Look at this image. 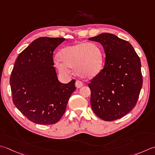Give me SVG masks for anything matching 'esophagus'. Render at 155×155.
Segmentation results:
<instances>
[{"label": "esophagus", "mask_w": 155, "mask_h": 155, "mask_svg": "<svg viewBox=\"0 0 155 155\" xmlns=\"http://www.w3.org/2000/svg\"><path fill=\"white\" fill-rule=\"evenodd\" d=\"M75 85H76V87H77V89H79V88H81V87L83 86V83L80 81H76Z\"/></svg>", "instance_id": "obj_1"}]
</instances>
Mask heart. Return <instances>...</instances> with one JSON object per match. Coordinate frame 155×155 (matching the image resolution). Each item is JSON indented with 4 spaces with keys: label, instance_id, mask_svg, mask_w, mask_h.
<instances>
[{
    "label": "heart",
    "instance_id": "1",
    "mask_svg": "<svg viewBox=\"0 0 155 155\" xmlns=\"http://www.w3.org/2000/svg\"><path fill=\"white\" fill-rule=\"evenodd\" d=\"M59 58L55 64L60 72L67 73L69 68H74L75 73L81 78H92L103 68L104 53L96 44L81 41L69 45L60 51Z\"/></svg>",
    "mask_w": 155,
    "mask_h": 155
}]
</instances>
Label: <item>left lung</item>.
I'll return each mask as SVG.
<instances>
[{
  "label": "left lung",
  "instance_id": "1",
  "mask_svg": "<svg viewBox=\"0 0 155 155\" xmlns=\"http://www.w3.org/2000/svg\"><path fill=\"white\" fill-rule=\"evenodd\" d=\"M89 40L98 41L105 53L104 68L91 81V105L97 116L114 121L135 107L142 86L140 58L128 41L104 33Z\"/></svg>",
  "mask_w": 155,
  "mask_h": 155
}]
</instances>
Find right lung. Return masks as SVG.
Segmentation results:
<instances>
[{
  "mask_svg": "<svg viewBox=\"0 0 155 155\" xmlns=\"http://www.w3.org/2000/svg\"><path fill=\"white\" fill-rule=\"evenodd\" d=\"M64 40L63 38L36 39L21 51L15 63L10 77L13 104L33 123H57L76 90L74 79L67 84L60 83L54 66V51Z\"/></svg>",
  "mask_w": 155,
  "mask_h": 155,
  "instance_id": "1",
  "label": "right lung"
}]
</instances>
